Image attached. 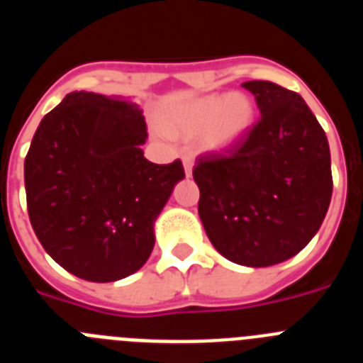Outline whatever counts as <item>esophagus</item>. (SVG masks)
<instances>
[{"mask_svg":"<svg viewBox=\"0 0 363 363\" xmlns=\"http://www.w3.org/2000/svg\"><path fill=\"white\" fill-rule=\"evenodd\" d=\"M192 165H194V162H192L191 156H184V169H185V176H187V178H191L192 176Z\"/></svg>","mask_w":363,"mask_h":363,"instance_id":"esophagus-1","label":"esophagus"}]
</instances>
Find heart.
I'll use <instances>...</instances> for the list:
<instances>
[{
    "label": "heart",
    "instance_id": "b5f03b06",
    "mask_svg": "<svg viewBox=\"0 0 363 363\" xmlns=\"http://www.w3.org/2000/svg\"><path fill=\"white\" fill-rule=\"evenodd\" d=\"M255 118V104L247 96L221 92L178 105L167 112L163 123L176 134H205V145L213 150H223L242 142L252 129Z\"/></svg>",
    "mask_w": 363,
    "mask_h": 363
}]
</instances>
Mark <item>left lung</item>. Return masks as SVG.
Returning <instances> with one entry per match:
<instances>
[{"mask_svg":"<svg viewBox=\"0 0 363 363\" xmlns=\"http://www.w3.org/2000/svg\"><path fill=\"white\" fill-rule=\"evenodd\" d=\"M242 85L262 116L225 154L200 156L192 176L214 249L234 264L269 267L318 233L331 203V152L300 94L272 82Z\"/></svg>","mask_w":363,"mask_h":363,"instance_id":"8db88e82","label":"left lung"}]
</instances>
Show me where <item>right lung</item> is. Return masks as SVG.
<instances>
[{"label":"right lung","mask_w":363,"mask_h":363,"mask_svg":"<svg viewBox=\"0 0 363 363\" xmlns=\"http://www.w3.org/2000/svg\"><path fill=\"white\" fill-rule=\"evenodd\" d=\"M143 111L130 99L76 91L41 120L25 158L32 229L56 264L105 284L140 271L154 221L185 178L179 160L143 156Z\"/></svg>","instance_id":"obj_1"}]
</instances>
